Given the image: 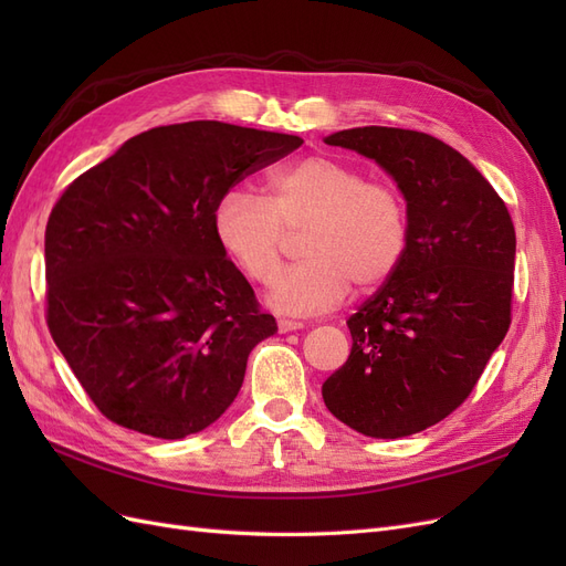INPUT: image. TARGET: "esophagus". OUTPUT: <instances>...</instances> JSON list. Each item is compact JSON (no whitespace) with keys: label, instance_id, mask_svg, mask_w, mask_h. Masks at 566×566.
<instances>
[{"label":"esophagus","instance_id":"1","mask_svg":"<svg viewBox=\"0 0 566 566\" xmlns=\"http://www.w3.org/2000/svg\"><path fill=\"white\" fill-rule=\"evenodd\" d=\"M300 328H304L302 321H287V318L279 321V333H293V331H300Z\"/></svg>","mask_w":566,"mask_h":566}]
</instances>
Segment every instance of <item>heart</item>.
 I'll use <instances>...</instances> for the list:
<instances>
[{
	"label": "heart",
	"mask_w": 566,
	"mask_h": 566,
	"mask_svg": "<svg viewBox=\"0 0 566 566\" xmlns=\"http://www.w3.org/2000/svg\"><path fill=\"white\" fill-rule=\"evenodd\" d=\"M266 191V198L243 188L221 196L212 231L233 266L260 285L277 272L286 235L305 231V262L271 285L276 312H331L352 283L370 293L401 269L413 224L394 184L370 181L361 167L316 153L273 169Z\"/></svg>",
	"instance_id": "1"
}]
</instances>
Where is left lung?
I'll return each mask as SVG.
<instances>
[{"mask_svg": "<svg viewBox=\"0 0 566 566\" xmlns=\"http://www.w3.org/2000/svg\"><path fill=\"white\" fill-rule=\"evenodd\" d=\"M325 144L397 179L413 233L401 269L347 321L352 354L323 401L366 437L416 434L470 397L510 328L515 227L482 172L437 136L356 127Z\"/></svg>", "mask_w": 566, "mask_h": 566, "instance_id": "1", "label": "left lung"}]
</instances>
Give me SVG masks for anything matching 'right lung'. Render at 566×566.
<instances>
[{
	"instance_id": "1",
	"label": "right lung",
	"mask_w": 566,
	"mask_h": 566,
	"mask_svg": "<svg viewBox=\"0 0 566 566\" xmlns=\"http://www.w3.org/2000/svg\"><path fill=\"white\" fill-rule=\"evenodd\" d=\"M300 136L214 119L153 127L80 175L46 221V325L111 422L158 439L212 424L276 333L212 214Z\"/></svg>"
}]
</instances>
